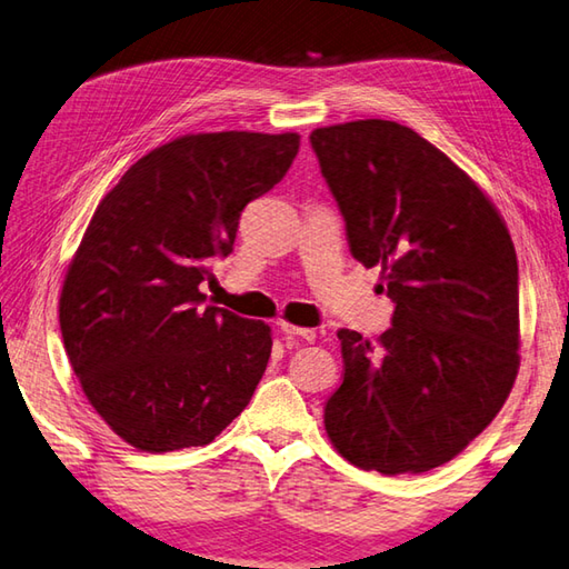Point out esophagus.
Returning <instances> with one entry per match:
<instances>
[{
    "label": "esophagus",
    "mask_w": 569,
    "mask_h": 569,
    "mask_svg": "<svg viewBox=\"0 0 569 569\" xmlns=\"http://www.w3.org/2000/svg\"><path fill=\"white\" fill-rule=\"evenodd\" d=\"M280 329L284 331V335H289V337H299V339H305V341H315V339H317V331H315V329L295 327V325H289V321H280Z\"/></svg>",
    "instance_id": "obj_1"
}]
</instances>
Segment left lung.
<instances>
[{
  "label": "left lung",
  "mask_w": 569,
  "mask_h": 569,
  "mask_svg": "<svg viewBox=\"0 0 569 569\" xmlns=\"http://www.w3.org/2000/svg\"><path fill=\"white\" fill-rule=\"evenodd\" d=\"M309 141L351 254L381 264L396 305L377 345L337 331L345 381L325 406L327 436L363 470L426 473L463 451L516 383V248L486 192L411 128L367 118Z\"/></svg>",
  "instance_id": "8db88e82"
}]
</instances>
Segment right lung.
I'll list each match as a JSON object with an SVG mask.
<instances>
[{
    "label": "right lung",
    "instance_id": "1",
    "mask_svg": "<svg viewBox=\"0 0 569 569\" xmlns=\"http://www.w3.org/2000/svg\"><path fill=\"white\" fill-rule=\"evenodd\" d=\"M297 151V133L180 136L96 208L61 287V339L86 399L138 451L208 446L250 403L270 327L202 307L200 284Z\"/></svg>",
    "mask_w": 569,
    "mask_h": 569
}]
</instances>
